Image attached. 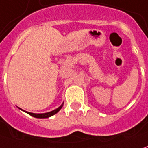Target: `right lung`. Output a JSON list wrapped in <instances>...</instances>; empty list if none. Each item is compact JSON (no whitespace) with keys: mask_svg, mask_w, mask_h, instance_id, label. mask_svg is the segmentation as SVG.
<instances>
[{"mask_svg":"<svg viewBox=\"0 0 148 148\" xmlns=\"http://www.w3.org/2000/svg\"><path fill=\"white\" fill-rule=\"evenodd\" d=\"M63 104H64V103H62V104H61V106H59V107H58L57 108H56V109H54V110L51 111V112H45V113H33V112H27V111H24V110L21 109L20 108H20L21 110L24 111L25 112L28 113L29 115L34 116V117H36V118H48V117H50V116H53L54 114H56V113H57V112H59V111L61 109V108L63 107Z\"/></svg>","mask_w":148,"mask_h":148,"instance_id":"add662e5","label":"right lung"}]
</instances>
